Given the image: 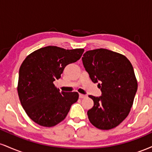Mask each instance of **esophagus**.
<instances>
[{
	"mask_svg": "<svg viewBox=\"0 0 152 152\" xmlns=\"http://www.w3.org/2000/svg\"><path fill=\"white\" fill-rule=\"evenodd\" d=\"M86 95H84V94H79V98L80 99H83V98H86Z\"/></svg>",
	"mask_w": 152,
	"mask_h": 152,
	"instance_id": "34e87169",
	"label": "esophagus"
}]
</instances>
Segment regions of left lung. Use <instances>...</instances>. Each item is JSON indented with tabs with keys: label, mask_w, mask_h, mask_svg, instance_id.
<instances>
[{
	"label": "left lung",
	"mask_w": 152,
	"mask_h": 152,
	"mask_svg": "<svg viewBox=\"0 0 152 152\" xmlns=\"http://www.w3.org/2000/svg\"><path fill=\"white\" fill-rule=\"evenodd\" d=\"M82 61L102 93L99 97L88 96L94 101L87 112L88 119L99 129L115 128L127 117L133 105L138 88L133 66L125 56L104 48L88 50Z\"/></svg>",
	"instance_id": "1"
}]
</instances>
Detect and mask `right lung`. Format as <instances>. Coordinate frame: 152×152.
Listing matches in <instances>:
<instances>
[{
  "mask_svg": "<svg viewBox=\"0 0 152 152\" xmlns=\"http://www.w3.org/2000/svg\"><path fill=\"white\" fill-rule=\"evenodd\" d=\"M84 50L48 46L29 54L19 69L18 94L31 120L46 127L56 126L77 102V92L59 91L53 84L68 64L79 60Z\"/></svg>",
  "mask_w": 152,
  "mask_h": 152,
  "instance_id": "obj_1",
  "label": "right lung"
}]
</instances>
